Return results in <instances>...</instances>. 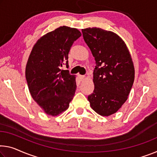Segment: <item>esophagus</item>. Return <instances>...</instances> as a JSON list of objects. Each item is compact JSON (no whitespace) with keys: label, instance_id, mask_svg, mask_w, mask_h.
<instances>
[{"label":"esophagus","instance_id":"obj_1","mask_svg":"<svg viewBox=\"0 0 157 157\" xmlns=\"http://www.w3.org/2000/svg\"><path fill=\"white\" fill-rule=\"evenodd\" d=\"M78 77H79V78L81 79V81H82V80H83L84 78H85V76H82V75H78Z\"/></svg>","mask_w":157,"mask_h":157}]
</instances>
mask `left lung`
I'll return each instance as SVG.
<instances>
[{"label": "left lung", "instance_id": "8db88e82", "mask_svg": "<svg viewBox=\"0 0 157 157\" xmlns=\"http://www.w3.org/2000/svg\"><path fill=\"white\" fill-rule=\"evenodd\" d=\"M82 33L96 63L95 88L88 100L96 113L108 117L127 100L135 78L133 62L126 43L115 33L96 27Z\"/></svg>", "mask_w": 157, "mask_h": 157}]
</instances>
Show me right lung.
Returning <instances> with one entry per match:
<instances>
[{"instance_id": "1", "label": "right lung", "mask_w": 157, "mask_h": 157, "mask_svg": "<svg viewBox=\"0 0 157 157\" xmlns=\"http://www.w3.org/2000/svg\"><path fill=\"white\" fill-rule=\"evenodd\" d=\"M81 36L77 29L63 26L50 31L33 45L26 66V79L31 97L50 116L59 115L69 108L75 94L76 77L69 70L68 54Z\"/></svg>"}]
</instances>
